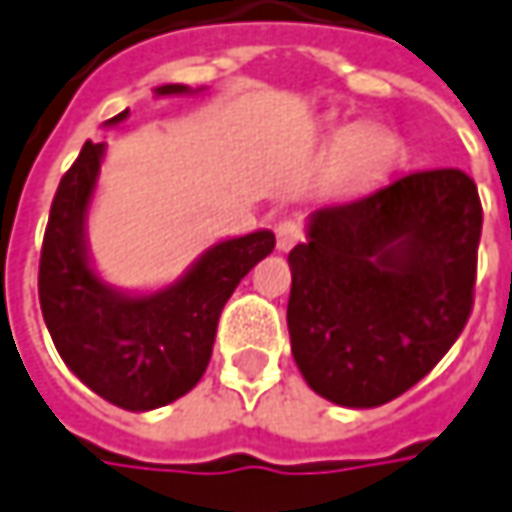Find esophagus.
Instances as JSON below:
<instances>
[{"label": "esophagus", "instance_id": "1", "mask_svg": "<svg viewBox=\"0 0 512 512\" xmlns=\"http://www.w3.org/2000/svg\"><path fill=\"white\" fill-rule=\"evenodd\" d=\"M275 237H278V252H289L300 237H303L300 223L292 220V217H283V220H278V226H275Z\"/></svg>", "mask_w": 512, "mask_h": 512}]
</instances>
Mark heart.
I'll return each instance as SVG.
<instances>
[{
	"instance_id": "heart-1",
	"label": "heart",
	"mask_w": 512,
	"mask_h": 512,
	"mask_svg": "<svg viewBox=\"0 0 512 512\" xmlns=\"http://www.w3.org/2000/svg\"><path fill=\"white\" fill-rule=\"evenodd\" d=\"M335 143L341 148L335 177L344 186L367 183L372 177L384 174L395 157V137L387 128H378V125L344 128V131H338Z\"/></svg>"
}]
</instances>
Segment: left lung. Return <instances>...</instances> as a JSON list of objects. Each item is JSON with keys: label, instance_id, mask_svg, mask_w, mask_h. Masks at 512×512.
Listing matches in <instances>:
<instances>
[{"label": "left lung", "instance_id": "left-lung-1", "mask_svg": "<svg viewBox=\"0 0 512 512\" xmlns=\"http://www.w3.org/2000/svg\"><path fill=\"white\" fill-rule=\"evenodd\" d=\"M481 203L458 168L309 214L289 252L292 355L321 398L367 410L415 387L473 309Z\"/></svg>", "mask_w": 512, "mask_h": 512}]
</instances>
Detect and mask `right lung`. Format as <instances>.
<instances>
[{
  "mask_svg": "<svg viewBox=\"0 0 512 512\" xmlns=\"http://www.w3.org/2000/svg\"><path fill=\"white\" fill-rule=\"evenodd\" d=\"M194 94L160 85L154 97ZM128 111L105 125L123 123ZM105 143L82 145L59 180L39 257V303L65 367L114 407L148 412L186 395L212 358L217 321L237 283L275 249L257 229L209 246L157 292H123L97 275L88 252V212L100 180Z\"/></svg>",
  "mask_w": 512,
  "mask_h": 512,
  "instance_id": "add662e5",
  "label": "right lung"
}]
</instances>
